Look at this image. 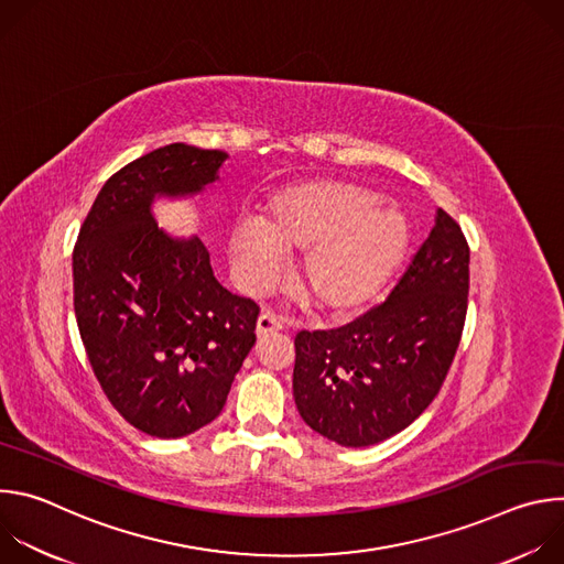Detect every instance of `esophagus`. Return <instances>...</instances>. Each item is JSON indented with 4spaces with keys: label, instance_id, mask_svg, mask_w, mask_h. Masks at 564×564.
<instances>
[{
    "label": "esophagus",
    "instance_id": "1",
    "mask_svg": "<svg viewBox=\"0 0 564 564\" xmlns=\"http://www.w3.org/2000/svg\"><path fill=\"white\" fill-rule=\"evenodd\" d=\"M281 328H283V324H281V318L274 312H263L259 316V321H257V335H259V339H263V337H268L272 333H279Z\"/></svg>",
    "mask_w": 564,
    "mask_h": 564
}]
</instances>
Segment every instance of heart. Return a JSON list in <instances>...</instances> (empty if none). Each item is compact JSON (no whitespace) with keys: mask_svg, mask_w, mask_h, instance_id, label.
Segmentation results:
<instances>
[{"mask_svg":"<svg viewBox=\"0 0 564 564\" xmlns=\"http://www.w3.org/2000/svg\"><path fill=\"white\" fill-rule=\"evenodd\" d=\"M409 223L346 181H307L268 205V216H243L231 227L229 252L248 290L272 285L283 254L303 252L296 283L326 314H350L370 303L404 257Z\"/></svg>","mask_w":564,"mask_h":564,"instance_id":"heart-1","label":"heart"}]
</instances>
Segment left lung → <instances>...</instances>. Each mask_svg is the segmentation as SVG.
Masks as SVG:
<instances>
[{"label": "left lung", "instance_id": "1", "mask_svg": "<svg viewBox=\"0 0 564 564\" xmlns=\"http://www.w3.org/2000/svg\"><path fill=\"white\" fill-rule=\"evenodd\" d=\"M468 243L435 225L388 299L335 330L294 337V401L303 422L341 446H372L411 426L437 397L468 307Z\"/></svg>", "mask_w": 564, "mask_h": 564}]
</instances>
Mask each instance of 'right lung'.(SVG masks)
<instances>
[{"label":"right lung","instance_id":"1","mask_svg":"<svg viewBox=\"0 0 564 564\" xmlns=\"http://www.w3.org/2000/svg\"><path fill=\"white\" fill-rule=\"evenodd\" d=\"M227 158L174 142L116 172L73 248V307L111 406L138 431L185 437L223 411L257 341L259 305L225 290L198 236L172 238L155 196H192Z\"/></svg>","mask_w":564,"mask_h":564}]
</instances>
